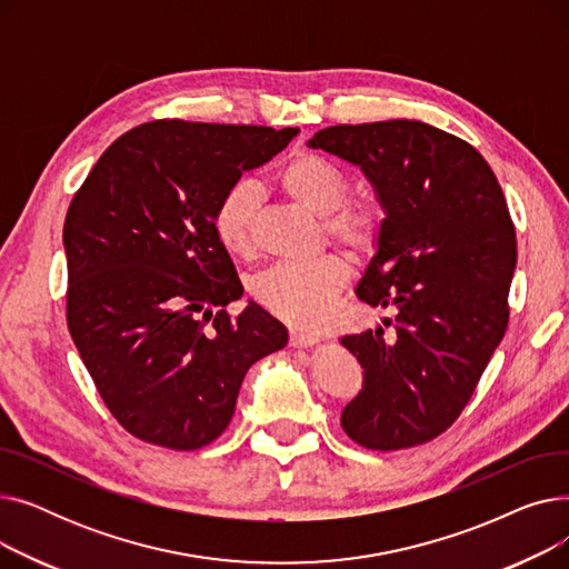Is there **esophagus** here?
Wrapping results in <instances>:
<instances>
[{
	"mask_svg": "<svg viewBox=\"0 0 569 569\" xmlns=\"http://www.w3.org/2000/svg\"><path fill=\"white\" fill-rule=\"evenodd\" d=\"M320 339L313 335H305V332H290V346L292 348H313L318 346Z\"/></svg>",
	"mask_w": 569,
	"mask_h": 569,
	"instance_id": "obj_1",
	"label": "esophagus"
}]
</instances>
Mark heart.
I'll use <instances>...</instances> for the list:
<instances>
[{
	"label": "heart",
	"mask_w": 569,
	"mask_h": 569,
	"mask_svg": "<svg viewBox=\"0 0 569 569\" xmlns=\"http://www.w3.org/2000/svg\"><path fill=\"white\" fill-rule=\"evenodd\" d=\"M279 189L300 207L322 217L325 234L352 253H371L382 232V209L369 198L350 193V174L311 149L290 154L277 170ZM260 191L249 179H237L212 209L219 244L234 258L256 253V219ZM350 279V264L341 253H325L309 262H281L253 283L258 305L274 318L316 330L332 313L337 295Z\"/></svg>",
	"instance_id": "b5f03b06"
}]
</instances>
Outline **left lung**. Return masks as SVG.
I'll list each match as a JSON object with an SVG mask.
<instances>
[{
  "instance_id": "8db88e82",
  "label": "left lung",
  "mask_w": 569,
  "mask_h": 569,
  "mask_svg": "<svg viewBox=\"0 0 569 569\" xmlns=\"http://www.w3.org/2000/svg\"><path fill=\"white\" fill-rule=\"evenodd\" d=\"M309 142L362 166L387 209L357 297L397 316L390 337L341 339L365 369L341 427L367 450L425 445L457 422L505 337L517 264L507 200L472 144L415 119L337 124Z\"/></svg>"
}]
</instances>
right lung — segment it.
<instances>
[{"instance_id": "add662e5", "label": "right lung", "mask_w": 569, "mask_h": 569, "mask_svg": "<svg viewBox=\"0 0 569 569\" xmlns=\"http://www.w3.org/2000/svg\"><path fill=\"white\" fill-rule=\"evenodd\" d=\"M297 129L154 119L119 136L64 219L67 325L114 420L187 452L232 420L253 362L288 343L286 327L242 297L212 228L219 196Z\"/></svg>"}]
</instances>
